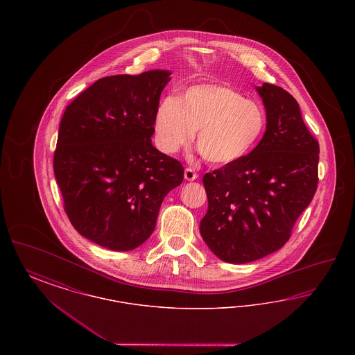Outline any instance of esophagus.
Listing matches in <instances>:
<instances>
[{
    "instance_id": "1",
    "label": "esophagus",
    "mask_w": 355,
    "mask_h": 355,
    "mask_svg": "<svg viewBox=\"0 0 355 355\" xmlns=\"http://www.w3.org/2000/svg\"><path fill=\"white\" fill-rule=\"evenodd\" d=\"M197 178H198V174H197L194 170L190 169V168L185 169L186 181H194V180H197Z\"/></svg>"
}]
</instances>
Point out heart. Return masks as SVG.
<instances>
[{
	"label": "heart",
	"mask_w": 355,
	"mask_h": 355,
	"mask_svg": "<svg viewBox=\"0 0 355 355\" xmlns=\"http://www.w3.org/2000/svg\"><path fill=\"white\" fill-rule=\"evenodd\" d=\"M268 125L263 106L222 83L189 86L181 94L164 97L155 110L158 148L173 154L190 144L211 165H232L248 157L261 142Z\"/></svg>",
	"instance_id": "1"
}]
</instances>
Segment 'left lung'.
Returning <instances> with one entry per match:
<instances>
[{
	"instance_id": "left-lung-1",
	"label": "left lung",
	"mask_w": 355,
	"mask_h": 355,
	"mask_svg": "<svg viewBox=\"0 0 355 355\" xmlns=\"http://www.w3.org/2000/svg\"><path fill=\"white\" fill-rule=\"evenodd\" d=\"M266 132L236 164L203 175L209 207L200 232L209 249L230 263H248L279 250L318 185L320 144L295 98L277 85L257 87Z\"/></svg>"
}]
</instances>
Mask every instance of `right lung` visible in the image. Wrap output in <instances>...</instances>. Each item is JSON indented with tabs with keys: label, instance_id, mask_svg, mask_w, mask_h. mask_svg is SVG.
Returning <instances> with one entry per match:
<instances>
[{
	"label": "right lung",
	"instance_id": "1",
	"mask_svg": "<svg viewBox=\"0 0 355 355\" xmlns=\"http://www.w3.org/2000/svg\"><path fill=\"white\" fill-rule=\"evenodd\" d=\"M168 70L100 78L62 116L53 169L74 229L102 248L129 252L152 236L184 166L152 145Z\"/></svg>",
	"mask_w": 355,
	"mask_h": 355
}]
</instances>
